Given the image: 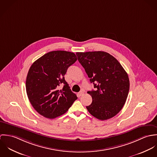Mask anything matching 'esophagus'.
Masks as SVG:
<instances>
[{"mask_svg": "<svg viewBox=\"0 0 157 157\" xmlns=\"http://www.w3.org/2000/svg\"><path fill=\"white\" fill-rule=\"evenodd\" d=\"M83 94H84V92H83V91H80V92H78V96H79V97L82 96Z\"/></svg>", "mask_w": 157, "mask_h": 157, "instance_id": "esophagus-1", "label": "esophagus"}]
</instances>
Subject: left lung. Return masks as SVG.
Returning a JSON list of instances; mask_svg holds the SVG:
<instances>
[{
	"mask_svg": "<svg viewBox=\"0 0 157 157\" xmlns=\"http://www.w3.org/2000/svg\"><path fill=\"white\" fill-rule=\"evenodd\" d=\"M95 90L88 93L92 98L86 106L94 117L105 120L116 115L123 108L129 90L127 72L118 61L104 51L77 52Z\"/></svg>",
	"mask_w": 157,
	"mask_h": 157,
	"instance_id": "1",
	"label": "left lung"
}]
</instances>
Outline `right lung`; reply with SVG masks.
I'll return each mask as SVG.
<instances>
[{
  "label": "right lung",
  "mask_w": 157,
  "mask_h": 157,
  "mask_svg": "<svg viewBox=\"0 0 157 157\" xmlns=\"http://www.w3.org/2000/svg\"><path fill=\"white\" fill-rule=\"evenodd\" d=\"M77 60L74 52L54 51L45 54L31 66L26 90L31 104L39 113L55 118L67 112L77 99L64 77L67 68Z\"/></svg>",
  "instance_id": "obj_1"
}]
</instances>
